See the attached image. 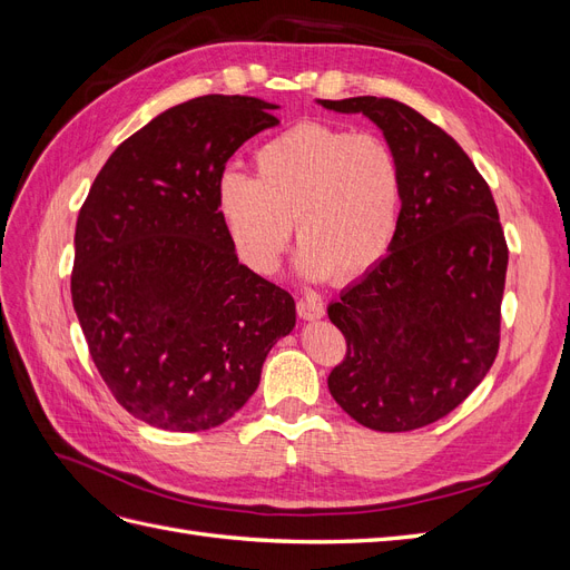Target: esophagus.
Wrapping results in <instances>:
<instances>
[{
    "mask_svg": "<svg viewBox=\"0 0 570 570\" xmlns=\"http://www.w3.org/2000/svg\"><path fill=\"white\" fill-rule=\"evenodd\" d=\"M297 314L304 321H316V318H323L325 308L316 297H304V299L297 302Z\"/></svg>",
    "mask_w": 570,
    "mask_h": 570,
    "instance_id": "34e87169",
    "label": "esophagus"
}]
</instances>
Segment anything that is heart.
<instances>
[{
    "label": "heart",
    "mask_w": 570,
    "mask_h": 570,
    "mask_svg": "<svg viewBox=\"0 0 570 570\" xmlns=\"http://www.w3.org/2000/svg\"><path fill=\"white\" fill-rule=\"evenodd\" d=\"M254 168L256 178L226 170L216 187L218 216L252 271L281 266L292 220L306 278L333 271L354 278L381 262L404 193L400 159L383 137L308 120L258 147Z\"/></svg>",
    "instance_id": "b5f03b06"
}]
</instances>
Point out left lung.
Here are the masks:
<instances>
[{"label": "left lung", "mask_w": 570, "mask_h": 570, "mask_svg": "<svg viewBox=\"0 0 570 570\" xmlns=\"http://www.w3.org/2000/svg\"><path fill=\"white\" fill-rule=\"evenodd\" d=\"M318 105L373 120L404 178L387 254L327 306L347 340L327 390L356 423L406 433L454 411L494 364L504 230L469 154L425 116L385 97Z\"/></svg>", "instance_id": "8db88e82"}]
</instances>
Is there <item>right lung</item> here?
Masks as SVG:
<instances>
[{
	"label": "right lung",
	"mask_w": 570,
	"mask_h": 570,
	"mask_svg": "<svg viewBox=\"0 0 570 570\" xmlns=\"http://www.w3.org/2000/svg\"><path fill=\"white\" fill-rule=\"evenodd\" d=\"M278 105L206 95L120 142L76 223L71 297L95 366L135 419L199 433L247 404L295 299L237 262L216 206L228 159Z\"/></svg>",
	"instance_id": "add662e5"
}]
</instances>
